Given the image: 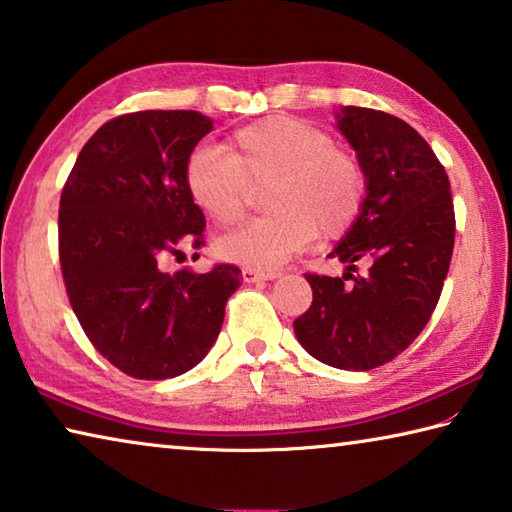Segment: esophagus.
Wrapping results in <instances>:
<instances>
[{"mask_svg":"<svg viewBox=\"0 0 512 512\" xmlns=\"http://www.w3.org/2000/svg\"><path fill=\"white\" fill-rule=\"evenodd\" d=\"M241 277H244V282H262V280H273V277H277V273L273 271H259V268H244L241 271Z\"/></svg>","mask_w":512,"mask_h":512,"instance_id":"1","label":"esophagus"}]
</instances>
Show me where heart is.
<instances>
[{
  "instance_id": "b5f03b06",
  "label": "heart",
  "mask_w": 512,
  "mask_h": 512,
  "mask_svg": "<svg viewBox=\"0 0 512 512\" xmlns=\"http://www.w3.org/2000/svg\"><path fill=\"white\" fill-rule=\"evenodd\" d=\"M192 201L216 225L244 219L253 187L266 214L219 241V253L248 268H277L318 235L352 230L366 203V173L332 135L305 119L273 115L232 133L225 149L198 144L185 164Z\"/></svg>"
}]
</instances>
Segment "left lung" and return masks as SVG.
<instances>
[{"label":"left lung","mask_w":512,"mask_h":512,"mask_svg":"<svg viewBox=\"0 0 512 512\" xmlns=\"http://www.w3.org/2000/svg\"><path fill=\"white\" fill-rule=\"evenodd\" d=\"M336 119L366 173V203L329 253L348 273H305L314 300L293 332L327 366L372 370L409 348L438 305L454 250V203L445 167L404 119L359 106ZM357 261L369 266L366 276L351 275Z\"/></svg>","instance_id":"left-lung-1"}]
</instances>
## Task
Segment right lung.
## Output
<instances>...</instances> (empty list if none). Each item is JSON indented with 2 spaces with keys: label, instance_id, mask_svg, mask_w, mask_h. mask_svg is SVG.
Here are the masks:
<instances>
[{
  "label": "right lung",
  "instance_id": "add662e5",
  "mask_svg": "<svg viewBox=\"0 0 512 512\" xmlns=\"http://www.w3.org/2000/svg\"><path fill=\"white\" fill-rule=\"evenodd\" d=\"M210 131L196 110L119 115L85 142L60 194L69 305L94 350L128 377L169 379L201 363L241 287L235 264L201 275L162 268L183 246H203L185 164Z\"/></svg>",
  "mask_w": 512,
  "mask_h": 512
}]
</instances>
